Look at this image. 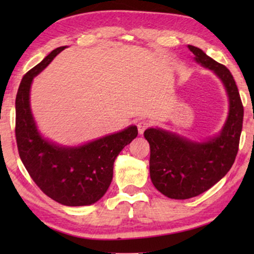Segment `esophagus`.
<instances>
[{"label":"esophagus","mask_w":254,"mask_h":254,"mask_svg":"<svg viewBox=\"0 0 254 254\" xmlns=\"http://www.w3.org/2000/svg\"><path fill=\"white\" fill-rule=\"evenodd\" d=\"M150 126V121H148V120H141V121H138L137 123V128H138V133H140L141 135L143 134V131H144V129L147 127H149Z\"/></svg>","instance_id":"esophagus-1"}]
</instances>
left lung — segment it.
<instances>
[{
    "instance_id": "1",
    "label": "left lung",
    "mask_w": 254,
    "mask_h": 254,
    "mask_svg": "<svg viewBox=\"0 0 254 254\" xmlns=\"http://www.w3.org/2000/svg\"><path fill=\"white\" fill-rule=\"evenodd\" d=\"M187 47L193 53L194 61L213 71L222 82L229 109L221 130L202 141L190 140L159 127L144 131L145 140L150 144L151 182L162 194L176 200L199 195L227 175L237 155L244 117L237 85L229 69L200 48L192 45Z\"/></svg>"
}]
</instances>
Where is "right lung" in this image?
Listing matches in <instances>:
<instances>
[{
	"mask_svg": "<svg viewBox=\"0 0 254 254\" xmlns=\"http://www.w3.org/2000/svg\"><path fill=\"white\" fill-rule=\"evenodd\" d=\"M64 48L67 46L52 51L20 82L16 96L17 147L31 178L47 196L64 206H90L109 190L114 161L137 136V127L130 125L77 145L57 143L41 134L31 110V85Z\"/></svg>",
	"mask_w": 254,
	"mask_h": 254,
	"instance_id": "obj_1",
	"label": "right lung"
}]
</instances>
